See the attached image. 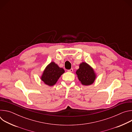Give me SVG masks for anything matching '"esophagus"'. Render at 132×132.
<instances>
[{
    "instance_id": "esophagus-1",
    "label": "esophagus",
    "mask_w": 132,
    "mask_h": 132,
    "mask_svg": "<svg viewBox=\"0 0 132 132\" xmlns=\"http://www.w3.org/2000/svg\"><path fill=\"white\" fill-rule=\"evenodd\" d=\"M67 71H68V72H71L73 71V69H72V68H71L70 69H69V70H68Z\"/></svg>"
}]
</instances>
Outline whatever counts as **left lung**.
<instances>
[{"mask_svg":"<svg viewBox=\"0 0 132 132\" xmlns=\"http://www.w3.org/2000/svg\"><path fill=\"white\" fill-rule=\"evenodd\" d=\"M76 73L78 79L84 86L92 84L96 78V74L93 68L85 62H82L79 65V68Z\"/></svg>","mask_w":132,"mask_h":132,"instance_id":"left-lung-1","label":"left lung"}]
</instances>
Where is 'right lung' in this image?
I'll return each instance as SVG.
<instances>
[{
	"mask_svg": "<svg viewBox=\"0 0 132 132\" xmlns=\"http://www.w3.org/2000/svg\"><path fill=\"white\" fill-rule=\"evenodd\" d=\"M64 72L63 68H60L57 64L52 62L45 68L41 79L46 85L52 86L56 83Z\"/></svg>",
	"mask_w": 132,
	"mask_h": 132,
	"instance_id": "add662e5",
	"label": "right lung"
}]
</instances>
